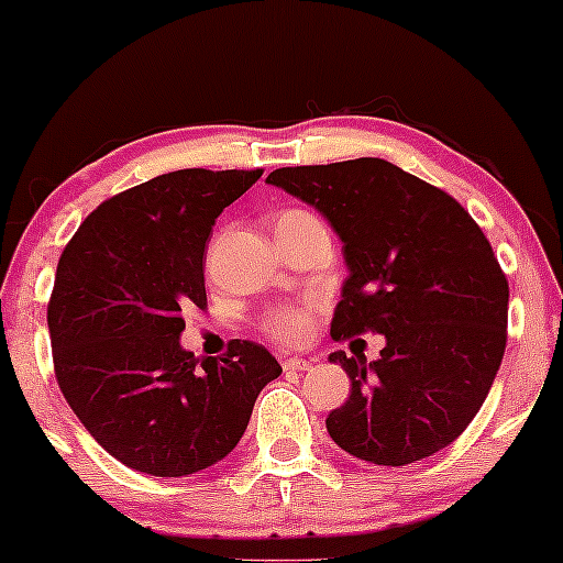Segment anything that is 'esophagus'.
Instances as JSON below:
<instances>
[{"instance_id":"obj_1","label":"esophagus","mask_w":563,"mask_h":563,"mask_svg":"<svg viewBox=\"0 0 563 563\" xmlns=\"http://www.w3.org/2000/svg\"><path fill=\"white\" fill-rule=\"evenodd\" d=\"M312 360H303V357H288L283 367H286L288 373H303V371H312Z\"/></svg>"}]
</instances>
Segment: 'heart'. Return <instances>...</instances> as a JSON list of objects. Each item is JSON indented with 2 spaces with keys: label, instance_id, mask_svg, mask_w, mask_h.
<instances>
[{
  "label": "heart",
  "instance_id": "1",
  "mask_svg": "<svg viewBox=\"0 0 563 563\" xmlns=\"http://www.w3.org/2000/svg\"><path fill=\"white\" fill-rule=\"evenodd\" d=\"M314 214H309V211L303 209H286L280 211V217H277V228H286V224H296V222H314ZM312 307L309 303H283V307H275L273 312L267 314V320H264V333L269 335V339L280 341V344H301V341H307L309 335H312Z\"/></svg>",
  "mask_w": 563,
  "mask_h": 563
}]
</instances>
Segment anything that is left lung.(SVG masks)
<instances>
[{
	"label": "left lung",
	"mask_w": 563,
	"mask_h": 563,
	"mask_svg": "<svg viewBox=\"0 0 563 563\" xmlns=\"http://www.w3.org/2000/svg\"><path fill=\"white\" fill-rule=\"evenodd\" d=\"M267 183L314 206L344 243L333 339H386L376 363L331 354L352 389L328 416V434L376 466L448 448L479 412L506 352L508 280L479 224L384 158L283 166Z\"/></svg>",
	"instance_id": "1"
}]
</instances>
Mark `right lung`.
Here are the masks:
<instances>
[{"mask_svg": "<svg viewBox=\"0 0 563 563\" xmlns=\"http://www.w3.org/2000/svg\"><path fill=\"white\" fill-rule=\"evenodd\" d=\"M262 169H179L108 198L57 262L47 303L63 397L124 466L187 476L241 442L256 397L283 373L254 341L224 357L179 344L183 314L206 309V241Z\"/></svg>", "mask_w": 563, "mask_h": 563, "instance_id": "right-lung-1", "label": "right lung"}]
</instances>
